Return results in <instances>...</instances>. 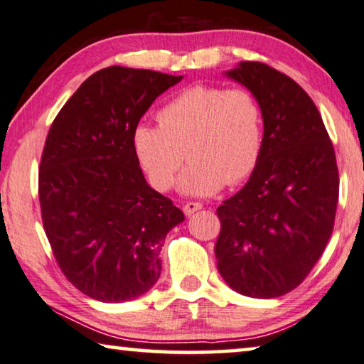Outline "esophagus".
Here are the masks:
<instances>
[{"instance_id": "34e87169", "label": "esophagus", "mask_w": 364, "mask_h": 364, "mask_svg": "<svg viewBox=\"0 0 364 364\" xmlns=\"http://www.w3.org/2000/svg\"><path fill=\"white\" fill-rule=\"evenodd\" d=\"M201 208H203L201 203L189 201V203H186V204H184V206H183V211H184V214H186V216H191V214L199 211V209H201Z\"/></svg>"}]
</instances>
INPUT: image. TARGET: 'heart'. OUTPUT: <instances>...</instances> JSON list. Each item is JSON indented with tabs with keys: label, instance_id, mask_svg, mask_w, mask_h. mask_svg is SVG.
Here are the masks:
<instances>
[{
	"label": "heart",
	"instance_id": "heart-1",
	"mask_svg": "<svg viewBox=\"0 0 364 364\" xmlns=\"http://www.w3.org/2000/svg\"><path fill=\"white\" fill-rule=\"evenodd\" d=\"M158 127L133 130V150L158 191L175 184L184 155L191 161L180 189L211 196L252 175L264 150L265 120L254 92L244 87L193 85L158 112Z\"/></svg>",
	"mask_w": 364,
	"mask_h": 364
}]
</instances>
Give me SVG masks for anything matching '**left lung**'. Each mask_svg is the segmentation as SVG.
<instances>
[{
    "label": "left lung",
    "instance_id": "obj_1",
    "mask_svg": "<svg viewBox=\"0 0 364 364\" xmlns=\"http://www.w3.org/2000/svg\"><path fill=\"white\" fill-rule=\"evenodd\" d=\"M226 75L257 97L265 132L257 168L216 211L218 270L239 294L275 299L304 282L333 231V143L314 100L289 75L247 60Z\"/></svg>",
    "mask_w": 364,
    "mask_h": 364
}]
</instances>
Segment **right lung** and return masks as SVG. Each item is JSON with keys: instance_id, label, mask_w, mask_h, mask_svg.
Here are the masks:
<instances>
[{"instance_id": "1", "label": "right lung", "mask_w": 364, "mask_h": 364, "mask_svg": "<svg viewBox=\"0 0 364 364\" xmlns=\"http://www.w3.org/2000/svg\"><path fill=\"white\" fill-rule=\"evenodd\" d=\"M183 75L112 65L92 74L55 117L39 166L44 231L60 270L90 299L119 304L156 284L180 208L148 186L133 130Z\"/></svg>"}]
</instances>
